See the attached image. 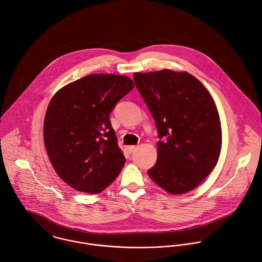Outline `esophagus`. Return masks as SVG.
<instances>
[{"instance_id": "esophagus-1", "label": "esophagus", "mask_w": 262, "mask_h": 262, "mask_svg": "<svg viewBox=\"0 0 262 262\" xmlns=\"http://www.w3.org/2000/svg\"><path fill=\"white\" fill-rule=\"evenodd\" d=\"M137 149H138L137 146H128V147H127V151L129 152V154H133Z\"/></svg>"}]
</instances>
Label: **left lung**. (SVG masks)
Segmentation results:
<instances>
[{
	"label": "left lung",
	"mask_w": 262,
	"mask_h": 262,
	"mask_svg": "<svg viewBox=\"0 0 262 262\" xmlns=\"http://www.w3.org/2000/svg\"><path fill=\"white\" fill-rule=\"evenodd\" d=\"M137 89L155 120L159 138L151 180L172 195L197 188L215 167L222 125L206 88L187 71L135 72Z\"/></svg>",
	"instance_id": "8db88e82"
}]
</instances>
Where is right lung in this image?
<instances>
[{
	"label": "right lung",
	"mask_w": 262,
	"mask_h": 262,
	"mask_svg": "<svg viewBox=\"0 0 262 262\" xmlns=\"http://www.w3.org/2000/svg\"><path fill=\"white\" fill-rule=\"evenodd\" d=\"M118 74H90L61 88L43 120V143L59 178L78 192L98 194L119 174L125 157L109 115L134 89Z\"/></svg>",
	"instance_id": "add662e5"
}]
</instances>
